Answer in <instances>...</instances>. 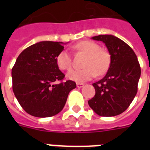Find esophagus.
<instances>
[{"mask_svg":"<svg viewBox=\"0 0 150 150\" xmlns=\"http://www.w3.org/2000/svg\"><path fill=\"white\" fill-rule=\"evenodd\" d=\"M77 87L78 88H82V87L84 86V84L83 83H77Z\"/></svg>","mask_w":150,"mask_h":150,"instance_id":"1","label":"esophagus"}]
</instances>
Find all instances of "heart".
Wrapping results in <instances>:
<instances>
[{
	"label": "heart",
	"instance_id": "heart-1",
	"mask_svg": "<svg viewBox=\"0 0 150 150\" xmlns=\"http://www.w3.org/2000/svg\"><path fill=\"white\" fill-rule=\"evenodd\" d=\"M78 51L87 54L83 69L71 70L68 73L67 78L76 82H83L91 79L96 75H103L109 68L110 57L108 52L103 50L98 43L93 41L83 40L74 46ZM57 65L64 71L70 70L72 65L71 57L69 52L62 50L56 57Z\"/></svg>",
	"mask_w": 150,
	"mask_h": 150
}]
</instances>
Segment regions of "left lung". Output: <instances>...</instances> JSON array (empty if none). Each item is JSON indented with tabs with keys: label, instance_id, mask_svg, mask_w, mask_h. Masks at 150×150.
I'll return each mask as SVG.
<instances>
[{
	"label": "left lung",
	"instance_id": "obj_1",
	"mask_svg": "<svg viewBox=\"0 0 150 150\" xmlns=\"http://www.w3.org/2000/svg\"><path fill=\"white\" fill-rule=\"evenodd\" d=\"M92 39L105 43L110 64L104 77L93 84L96 94L88 103L100 116H116L129 107L137 93L139 63L135 52L121 39L113 35H99Z\"/></svg>",
	"mask_w": 150,
	"mask_h": 150
}]
</instances>
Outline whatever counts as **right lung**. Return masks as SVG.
<instances>
[{
  "label": "right lung",
  "mask_w": 150,
  "mask_h": 150,
  "mask_svg": "<svg viewBox=\"0 0 150 150\" xmlns=\"http://www.w3.org/2000/svg\"><path fill=\"white\" fill-rule=\"evenodd\" d=\"M62 42L42 41L30 46L18 57L11 70L12 89L21 107L37 117L56 115L62 110L75 82L57 83L64 74L56 57L64 50Z\"/></svg>",
  "instance_id": "1"
}]
</instances>
